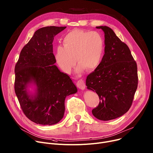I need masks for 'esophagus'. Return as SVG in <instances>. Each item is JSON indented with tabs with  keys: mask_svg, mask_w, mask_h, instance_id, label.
I'll return each instance as SVG.
<instances>
[{
	"mask_svg": "<svg viewBox=\"0 0 153 153\" xmlns=\"http://www.w3.org/2000/svg\"><path fill=\"white\" fill-rule=\"evenodd\" d=\"M77 87L81 89V90H84L85 88V82L83 79H79L77 81Z\"/></svg>",
	"mask_w": 153,
	"mask_h": 153,
	"instance_id": "34e87169",
	"label": "esophagus"
}]
</instances>
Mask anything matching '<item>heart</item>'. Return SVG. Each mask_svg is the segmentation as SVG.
I'll list each match as a JSON object with an SVG mask.
<instances>
[{"instance_id":"heart-1","label":"heart","mask_w":153,"mask_h":153,"mask_svg":"<svg viewBox=\"0 0 153 153\" xmlns=\"http://www.w3.org/2000/svg\"><path fill=\"white\" fill-rule=\"evenodd\" d=\"M62 42L63 47L59 45L55 49V58L58 66L65 73H70L76 63L75 59L79 63V73L85 68L94 69L101 63L105 42L98 32L73 29L65 35Z\"/></svg>"}]
</instances>
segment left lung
I'll return each mask as SVG.
<instances>
[{"label":"left lung","instance_id":"8db88e82","mask_svg":"<svg viewBox=\"0 0 153 153\" xmlns=\"http://www.w3.org/2000/svg\"><path fill=\"white\" fill-rule=\"evenodd\" d=\"M105 33V54L95 70L87 77V88L95 91L100 103L92 114L109 120L123 116L131 106L138 87L137 65L127 45L108 26H97Z\"/></svg>","mask_w":153,"mask_h":153}]
</instances>
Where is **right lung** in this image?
Masks as SVG:
<instances>
[{"mask_svg":"<svg viewBox=\"0 0 153 153\" xmlns=\"http://www.w3.org/2000/svg\"><path fill=\"white\" fill-rule=\"evenodd\" d=\"M66 27L39 29L22 48L15 67V91L25 116L37 124L53 125L63 117L66 96L77 92L69 76L54 65V37ZM37 86L34 96L27 94V85Z\"/></svg>","mask_w":153,"mask_h":153,"instance_id":"add662e5","label":"right lung"}]
</instances>
